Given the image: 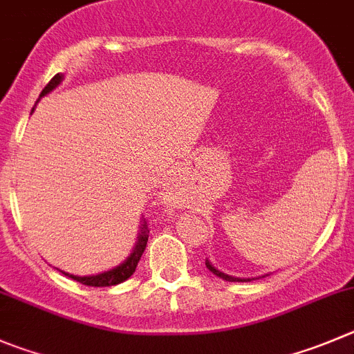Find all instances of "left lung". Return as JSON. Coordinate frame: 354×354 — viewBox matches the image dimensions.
Returning a JSON list of instances; mask_svg holds the SVG:
<instances>
[{
	"instance_id": "1",
	"label": "left lung",
	"mask_w": 354,
	"mask_h": 354,
	"mask_svg": "<svg viewBox=\"0 0 354 354\" xmlns=\"http://www.w3.org/2000/svg\"><path fill=\"white\" fill-rule=\"evenodd\" d=\"M206 267L211 270V272L214 274V276L222 277V279H225V281H237V283H248V281H253V279H257V277H234V276H229V274L222 272V270H218L216 267L213 266V263L209 262V260H206ZM263 277V276H262Z\"/></svg>"
}]
</instances>
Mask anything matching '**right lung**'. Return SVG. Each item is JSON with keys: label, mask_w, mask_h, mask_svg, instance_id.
<instances>
[{"label": "right lung", "mask_w": 354, "mask_h": 354, "mask_svg": "<svg viewBox=\"0 0 354 354\" xmlns=\"http://www.w3.org/2000/svg\"><path fill=\"white\" fill-rule=\"evenodd\" d=\"M62 80H64V75H62V73H57V75H55V77L48 82L47 87L43 88L41 94H39V97H38V101L43 97V95H47L48 92H52L55 87H59V84H61ZM32 111H35V108L31 110V113ZM148 234H150V230H148L147 220L143 218L140 223V234H138L136 246H134V250H132L131 255H129L127 259L120 263V266L113 267V269L104 270V272L95 274V276H73V274H68V272H62V274L68 277H71V279H75V281L82 283V285H87V286H113V285H118V283H124L125 279H129V277L134 274V270H136L138 262H140L141 255H143V252H145V248H147Z\"/></svg>", "instance_id": "right-lung-1"}]
</instances>
